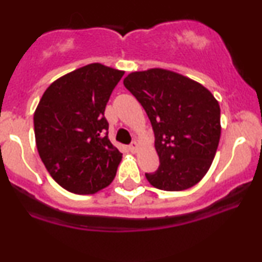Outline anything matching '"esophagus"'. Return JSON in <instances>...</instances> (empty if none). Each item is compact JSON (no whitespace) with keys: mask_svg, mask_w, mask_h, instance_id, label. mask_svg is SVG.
<instances>
[{"mask_svg":"<svg viewBox=\"0 0 262 262\" xmlns=\"http://www.w3.org/2000/svg\"><path fill=\"white\" fill-rule=\"evenodd\" d=\"M138 147H139V144L137 143V141H133L130 145H129V150L132 151V152L135 154L138 151Z\"/></svg>","mask_w":262,"mask_h":262,"instance_id":"esophagus-1","label":"esophagus"}]
</instances>
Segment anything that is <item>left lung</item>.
I'll list each match as a JSON object with an SVG mask.
<instances>
[{
  "instance_id": "left-lung-1",
  "label": "left lung",
  "mask_w": 262,
  "mask_h": 262,
  "mask_svg": "<svg viewBox=\"0 0 262 262\" xmlns=\"http://www.w3.org/2000/svg\"><path fill=\"white\" fill-rule=\"evenodd\" d=\"M123 84L144 107L155 134L160 166L145 173L150 184L181 191L199 183L221 137L219 101L198 81L162 68L133 72Z\"/></svg>"
}]
</instances>
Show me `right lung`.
Listing matches in <instances>:
<instances>
[{
  "mask_svg": "<svg viewBox=\"0 0 262 262\" xmlns=\"http://www.w3.org/2000/svg\"><path fill=\"white\" fill-rule=\"evenodd\" d=\"M123 71L91 63L58 78L34 113L41 161L74 194H95L115 178L122 154L108 139L105 108Z\"/></svg>",
  "mask_w": 262,
  "mask_h": 262,
  "instance_id": "obj_1",
  "label": "right lung"
}]
</instances>
